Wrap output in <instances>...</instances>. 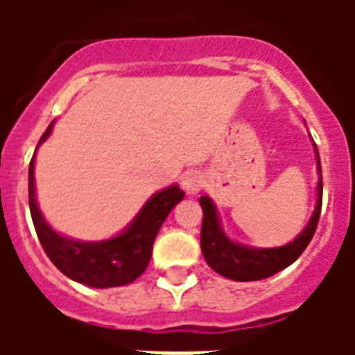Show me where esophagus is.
<instances>
[{"mask_svg": "<svg viewBox=\"0 0 355 355\" xmlns=\"http://www.w3.org/2000/svg\"><path fill=\"white\" fill-rule=\"evenodd\" d=\"M205 184V175L198 169H192L182 177V188L188 193H198Z\"/></svg>", "mask_w": 355, "mask_h": 355, "instance_id": "esophagus-1", "label": "esophagus"}]
</instances>
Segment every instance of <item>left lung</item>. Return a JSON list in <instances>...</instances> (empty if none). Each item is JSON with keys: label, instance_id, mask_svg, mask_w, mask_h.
I'll list each match as a JSON object with an SVG mask.
<instances>
[{"label": "left lung", "instance_id": "obj_1", "mask_svg": "<svg viewBox=\"0 0 355 355\" xmlns=\"http://www.w3.org/2000/svg\"><path fill=\"white\" fill-rule=\"evenodd\" d=\"M315 162H318V201L315 209L306 224V228L291 243L272 249H257L232 241L224 234L215 203L207 196H201L200 203L203 209V224H201V253L216 274L224 275L234 282H259L270 275L282 272L291 266L302 254L308 243L312 241L321 213V196H323V180H321V162L318 146L313 144Z\"/></svg>", "mask_w": 355, "mask_h": 355}]
</instances>
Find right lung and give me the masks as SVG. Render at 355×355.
<instances>
[{"label": "right lung", "instance_id": "right-lung-1", "mask_svg": "<svg viewBox=\"0 0 355 355\" xmlns=\"http://www.w3.org/2000/svg\"><path fill=\"white\" fill-rule=\"evenodd\" d=\"M53 123L43 132L40 144L47 140L53 131ZM34 157L28 169L30 213H32L40 243L51 262L73 282L96 287V289L127 285L144 274L148 262L152 259L155 236L173 207L178 201H182L184 192L177 184H173L162 192L154 193L144 203V207L140 209L139 215L135 216V220L121 234H117L116 238L102 239V241H78V239L60 236L45 223L35 201Z\"/></svg>", "mask_w": 355, "mask_h": 355}]
</instances>
